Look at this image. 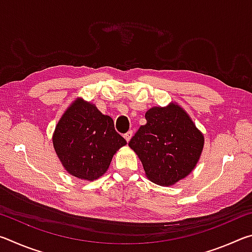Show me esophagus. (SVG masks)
<instances>
[{
	"label": "esophagus",
	"mask_w": 252,
	"mask_h": 252,
	"mask_svg": "<svg viewBox=\"0 0 252 252\" xmlns=\"http://www.w3.org/2000/svg\"><path fill=\"white\" fill-rule=\"evenodd\" d=\"M132 133H133V132H132V131H127L126 133L125 134V139L126 140V142L130 141V139H131V136H132Z\"/></svg>",
	"instance_id": "34e87169"
}]
</instances>
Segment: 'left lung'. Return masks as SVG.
I'll return each mask as SVG.
<instances>
[{
	"label": "left lung",
	"instance_id": "8db88e82",
	"mask_svg": "<svg viewBox=\"0 0 252 252\" xmlns=\"http://www.w3.org/2000/svg\"><path fill=\"white\" fill-rule=\"evenodd\" d=\"M146 120L129 146L141 160L149 180L159 186H172L194 169L204 136L177 103L151 108Z\"/></svg>",
	"mask_w": 252,
	"mask_h": 252
}]
</instances>
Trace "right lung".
<instances>
[{
    "mask_svg": "<svg viewBox=\"0 0 252 252\" xmlns=\"http://www.w3.org/2000/svg\"><path fill=\"white\" fill-rule=\"evenodd\" d=\"M52 140L66 171L89 181L103 176L114 153L126 144L114 129L112 118L81 97L63 113Z\"/></svg>",
    "mask_w": 252,
    "mask_h": 252,
    "instance_id": "right-lung-1",
    "label": "right lung"
}]
</instances>
